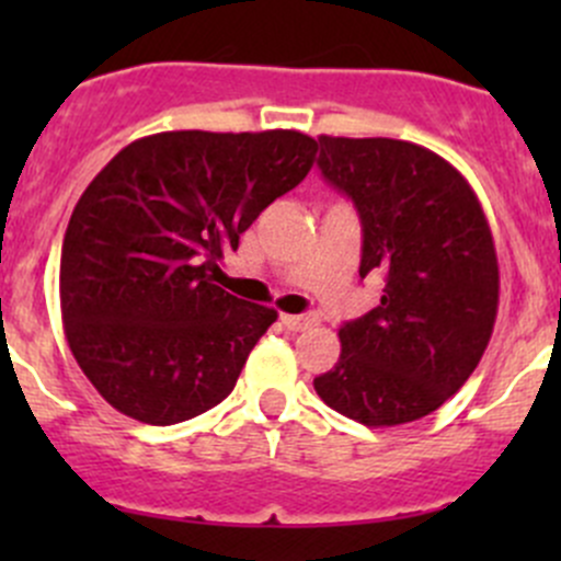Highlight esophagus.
<instances>
[{"instance_id":"esophagus-1","label":"esophagus","mask_w":561,"mask_h":561,"mask_svg":"<svg viewBox=\"0 0 561 561\" xmlns=\"http://www.w3.org/2000/svg\"><path fill=\"white\" fill-rule=\"evenodd\" d=\"M282 325L287 331L298 333V331H307V328L317 325V317L314 314H282Z\"/></svg>"}]
</instances>
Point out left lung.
Returning a JSON list of instances; mask_svg holds the SVG:
<instances>
[{"mask_svg":"<svg viewBox=\"0 0 561 561\" xmlns=\"http://www.w3.org/2000/svg\"><path fill=\"white\" fill-rule=\"evenodd\" d=\"M322 179L360 217V279L380 304L339 328L342 355L314 377L331 410L364 426L417 421L456 393L489 347L500 265L478 195L450 162L393 138L320 135Z\"/></svg>","mask_w":561,"mask_h":561,"instance_id":"1","label":"left lung"}]
</instances>
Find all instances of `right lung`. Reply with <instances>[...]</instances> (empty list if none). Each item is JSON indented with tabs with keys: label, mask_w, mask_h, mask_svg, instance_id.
I'll use <instances>...</instances> for the list:
<instances>
[{
	"label": "right lung",
	"mask_w": 561,
	"mask_h": 561,
	"mask_svg": "<svg viewBox=\"0 0 561 561\" xmlns=\"http://www.w3.org/2000/svg\"><path fill=\"white\" fill-rule=\"evenodd\" d=\"M314 154L296 129H179L133 140L94 175L67 225L59 298L67 344L107 404L171 426L233 390L276 312L211 285V271Z\"/></svg>",
	"instance_id": "1"
}]
</instances>
